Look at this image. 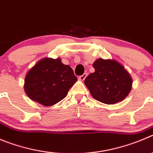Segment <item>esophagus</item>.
Instances as JSON below:
<instances>
[{"instance_id": "obj_1", "label": "esophagus", "mask_w": 153, "mask_h": 153, "mask_svg": "<svg viewBox=\"0 0 153 153\" xmlns=\"http://www.w3.org/2000/svg\"><path fill=\"white\" fill-rule=\"evenodd\" d=\"M88 76V74L87 73H84L83 75H81V76H79V79L81 80V81H84V80L86 78V77Z\"/></svg>"}]
</instances>
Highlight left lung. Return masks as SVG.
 Segmentation results:
<instances>
[{"label":"left lung","instance_id":"8db88e82","mask_svg":"<svg viewBox=\"0 0 153 153\" xmlns=\"http://www.w3.org/2000/svg\"><path fill=\"white\" fill-rule=\"evenodd\" d=\"M95 72L85 78V84L93 97L105 104L123 100L131 89L132 79L123 65L113 59H97Z\"/></svg>","mask_w":153,"mask_h":153}]
</instances>
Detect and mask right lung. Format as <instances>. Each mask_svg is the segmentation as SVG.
Wrapping results in <instances>:
<instances>
[{
    "label": "right lung",
    "mask_w": 153,
    "mask_h": 153,
    "mask_svg": "<svg viewBox=\"0 0 153 153\" xmlns=\"http://www.w3.org/2000/svg\"><path fill=\"white\" fill-rule=\"evenodd\" d=\"M77 78L69 65L57 58H44L27 73L25 91L32 100L51 106L65 97Z\"/></svg>",
    "instance_id": "obj_1"
}]
</instances>
